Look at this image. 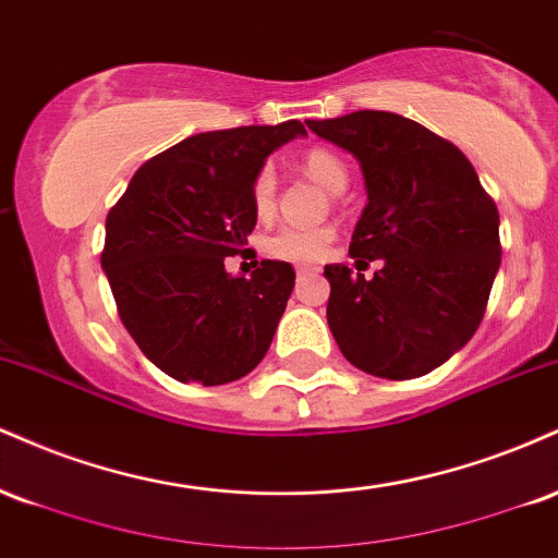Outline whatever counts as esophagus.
<instances>
[{"label": "esophagus", "instance_id": "1", "mask_svg": "<svg viewBox=\"0 0 558 558\" xmlns=\"http://www.w3.org/2000/svg\"><path fill=\"white\" fill-rule=\"evenodd\" d=\"M312 272H315V267H306V265L296 267V275H299V278H306V275H312Z\"/></svg>", "mask_w": 558, "mask_h": 558}]
</instances>
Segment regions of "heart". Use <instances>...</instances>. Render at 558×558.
Masks as SVG:
<instances>
[{
	"label": "heart",
	"mask_w": 558,
	"mask_h": 558,
	"mask_svg": "<svg viewBox=\"0 0 558 558\" xmlns=\"http://www.w3.org/2000/svg\"><path fill=\"white\" fill-rule=\"evenodd\" d=\"M301 165L330 194H341L345 183H349V170H345L343 159L328 149H310L301 159ZM275 191H278V178H275L270 165H265L252 181V204L259 220H267L275 213ZM332 239H336V233L328 226H283L267 239V252L275 259L310 265V262H319L328 254Z\"/></svg>",
	"instance_id": "b5f03b06"
}]
</instances>
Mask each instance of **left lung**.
<instances>
[{
  "mask_svg": "<svg viewBox=\"0 0 558 558\" xmlns=\"http://www.w3.org/2000/svg\"><path fill=\"white\" fill-rule=\"evenodd\" d=\"M356 157L367 207L351 235L356 270L325 265L328 325L354 367L388 380L433 373L475 336L501 265L498 209L451 141L396 112L306 120Z\"/></svg>",
  "mask_w": 558,
  "mask_h": 558,
  "instance_id": "left-lung-1",
  "label": "left lung"
}]
</instances>
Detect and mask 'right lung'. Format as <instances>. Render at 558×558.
Returning <instances> with one entry per match:
<instances>
[{"instance_id":"right-lung-1","label":"right lung","mask_w":558,"mask_h":558,"mask_svg":"<svg viewBox=\"0 0 558 558\" xmlns=\"http://www.w3.org/2000/svg\"><path fill=\"white\" fill-rule=\"evenodd\" d=\"M304 133L299 120L196 133L141 165L107 215L101 267L120 319L165 375L222 386L265 360L296 272L262 259L243 278L226 257L252 252L254 175Z\"/></svg>"}]
</instances>
